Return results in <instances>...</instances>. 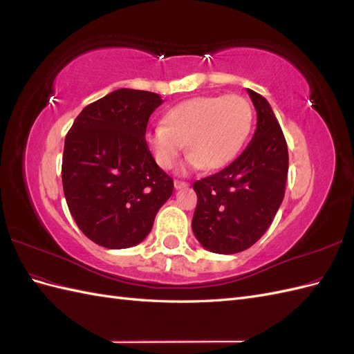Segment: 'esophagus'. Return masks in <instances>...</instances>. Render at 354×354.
Listing matches in <instances>:
<instances>
[{
  "label": "esophagus",
  "instance_id": "obj_1",
  "mask_svg": "<svg viewBox=\"0 0 354 354\" xmlns=\"http://www.w3.org/2000/svg\"><path fill=\"white\" fill-rule=\"evenodd\" d=\"M174 187H176V190L187 189V187H189V183H186V181H180V180H176V181H174Z\"/></svg>",
  "mask_w": 354,
  "mask_h": 354
}]
</instances>
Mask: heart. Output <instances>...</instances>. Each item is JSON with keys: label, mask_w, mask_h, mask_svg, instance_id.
<instances>
[{"label": "heart", "mask_w": 354, "mask_h": 354, "mask_svg": "<svg viewBox=\"0 0 354 354\" xmlns=\"http://www.w3.org/2000/svg\"><path fill=\"white\" fill-rule=\"evenodd\" d=\"M251 103L239 94L201 95L173 106L146 133V145L156 164L171 169L186 145L185 168L218 169L238 156L252 127Z\"/></svg>", "instance_id": "1"}]
</instances>
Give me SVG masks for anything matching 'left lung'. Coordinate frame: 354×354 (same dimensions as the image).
<instances>
[{
  "instance_id": "8db88e82",
  "label": "left lung",
  "mask_w": 354,
  "mask_h": 354,
  "mask_svg": "<svg viewBox=\"0 0 354 354\" xmlns=\"http://www.w3.org/2000/svg\"><path fill=\"white\" fill-rule=\"evenodd\" d=\"M257 111L250 145L233 162L195 181L198 196L192 229L203 248L216 254L248 250L269 229L285 195L288 146L263 95L248 88Z\"/></svg>"
}]
</instances>
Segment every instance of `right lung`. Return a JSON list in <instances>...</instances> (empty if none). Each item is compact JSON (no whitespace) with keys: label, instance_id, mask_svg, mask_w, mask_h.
Segmentation results:
<instances>
[{"label":"right lung","instance_id":"obj_1","mask_svg":"<svg viewBox=\"0 0 354 354\" xmlns=\"http://www.w3.org/2000/svg\"><path fill=\"white\" fill-rule=\"evenodd\" d=\"M162 99L120 88L77 116L65 138L62 183L81 232L109 250L130 248L152 230L174 183L146 145L147 121Z\"/></svg>","mask_w":354,"mask_h":354}]
</instances>
